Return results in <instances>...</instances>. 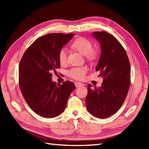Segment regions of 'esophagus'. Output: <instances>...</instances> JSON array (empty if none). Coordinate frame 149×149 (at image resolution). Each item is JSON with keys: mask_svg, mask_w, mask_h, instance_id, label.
<instances>
[{"mask_svg": "<svg viewBox=\"0 0 149 149\" xmlns=\"http://www.w3.org/2000/svg\"><path fill=\"white\" fill-rule=\"evenodd\" d=\"M75 85L76 88H79L80 86H84V84L83 83H79V82H75Z\"/></svg>", "mask_w": 149, "mask_h": 149, "instance_id": "34e87169", "label": "esophagus"}]
</instances>
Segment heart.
Masks as SVG:
<instances>
[{
    "instance_id": "b5f03b06",
    "label": "heart",
    "mask_w": 149,
    "mask_h": 149,
    "mask_svg": "<svg viewBox=\"0 0 149 149\" xmlns=\"http://www.w3.org/2000/svg\"><path fill=\"white\" fill-rule=\"evenodd\" d=\"M73 49L84 55L85 58L90 61H95L99 58V50L97 49H93V43L86 38L79 37L75 39L72 43ZM58 59L61 65H64L67 61V50L62 48L58 52ZM88 71L87 66L74 67L69 70L68 75L69 77L76 80H83L85 77Z\"/></svg>"
}]
</instances>
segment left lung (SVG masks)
Returning <instances> with one entry per match:
<instances>
[{"label": "left lung", "mask_w": 149, "mask_h": 149, "mask_svg": "<svg viewBox=\"0 0 149 149\" xmlns=\"http://www.w3.org/2000/svg\"><path fill=\"white\" fill-rule=\"evenodd\" d=\"M93 36L101 46L96 67L104 79L100 88L88 84L86 108L91 115L106 118L118 111L127 95L131 83L130 63L122 44L111 34L98 31Z\"/></svg>", "instance_id": "obj_1"}]
</instances>
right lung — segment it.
I'll list each match as a JSON object with an SVG mask.
<instances>
[{
  "instance_id": "obj_1",
  "label": "right lung",
  "mask_w": 149,
  "mask_h": 149,
  "mask_svg": "<svg viewBox=\"0 0 149 149\" xmlns=\"http://www.w3.org/2000/svg\"><path fill=\"white\" fill-rule=\"evenodd\" d=\"M74 33H50L28 47L19 65V86L25 100L38 115L53 118L66 107L75 84L69 81L56 84L52 73L60 68L58 52Z\"/></svg>"
}]
</instances>
